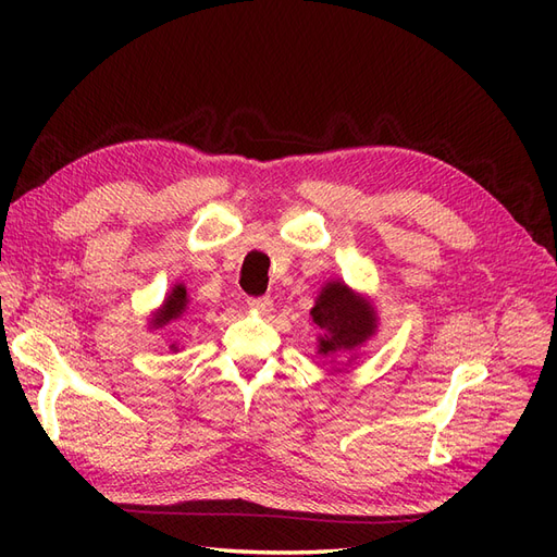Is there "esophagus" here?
Instances as JSON below:
<instances>
[{
    "mask_svg": "<svg viewBox=\"0 0 557 557\" xmlns=\"http://www.w3.org/2000/svg\"><path fill=\"white\" fill-rule=\"evenodd\" d=\"M248 307H250L252 311H258V313L267 315L269 311L274 309V301H272V297H250V299H248Z\"/></svg>",
    "mask_w": 557,
    "mask_h": 557,
    "instance_id": "34e87169",
    "label": "esophagus"
}]
</instances>
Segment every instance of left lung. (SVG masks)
I'll return each mask as SVG.
<instances>
[{
	"mask_svg": "<svg viewBox=\"0 0 557 557\" xmlns=\"http://www.w3.org/2000/svg\"><path fill=\"white\" fill-rule=\"evenodd\" d=\"M318 336V352L334 362L342 352H352L376 332V311L372 301L352 293L346 283L330 281L320 290L311 309Z\"/></svg>",
	"mask_w": 557,
	"mask_h": 557,
	"instance_id": "8db88e82",
	"label": "left lung"
}]
</instances>
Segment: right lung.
Returning a JSON list of instances; mask_svg holds the SVG:
<instances>
[{
    "instance_id": "obj_1",
    "label": "right lung",
    "mask_w": 557,
    "mask_h": 557,
    "mask_svg": "<svg viewBox=\"0 0 557 557\" xmlns=\"http://www.w3.org/2000/svg\"><path fill=\"white\" fill-rule=\"evenodd\" d=\"M188 305H190L188 290H185L183 283H176L174 288L166 293L164 305L153 313V318H150V327L158 330V327H164L166 323H172V320H178L181 315L188 313ZM170 348L176 350L174 344Z\"/></svg>"
}]
</instances>
